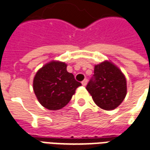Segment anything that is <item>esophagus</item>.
<instances>
[{
  "label": "esophagus",
  "instance_id": "1",
  "mask_svg": "<svg viewBox=\"0 0 150 150\" xmlns=\"http://www.w3.org/2000/svg\"><path fill=\"white\" fill-rule=\"evenodd\" d=\"M87 81L88 80L86 79H85L83 80V82H82V84H83V86H86V84H87Z\"/></svg>",
  "mask_w": 150,
  "mask_h": 150
}]
</instances>
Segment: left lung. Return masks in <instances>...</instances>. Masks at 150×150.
I'll use <instances>...</instances> for the list:
<instances>
[{
  "instance_id": "left-lung-1",
  "label": "left lung",
  "mask_w": 150,
  "mask_h": 150,
  "mask_svg": "<svg viewBox=\"0 0 150 150\" xmlns=\"http://www.w3.org/2000/svg\"><path fill=\"white\" fill-rule=\"evenodd\" d=\"M98 107L113 110L123 102L127 94V81L122 71L109 61L94 67V74L86 86Z\"/></svg>"
}]
</instances>
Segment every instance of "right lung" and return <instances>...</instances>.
I'll list each match as a JSON object with an SVG mask.
<instances>
[{"label": "right lung", "instance_id": "right-lung-1", "mask_svg": "<svg viewBox=\"0 0 150 150\" xmlns=\"http://www.w3.org/2000/svg\"><path fill=\"white\" fill-rule=\"evenodd\" d=\"M81 85L73 74L67 72V64L60 61H51L44 65L38 71L33 82L38 100L50 110L64 108Z\"/></svg>", "mask_w": 150, "mask_h": 150}]
</instances>
